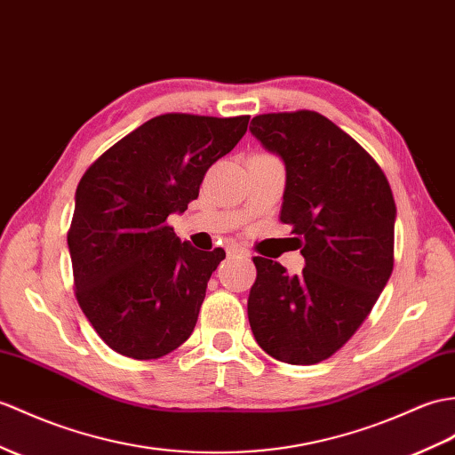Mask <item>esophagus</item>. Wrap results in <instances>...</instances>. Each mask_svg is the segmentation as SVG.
Masks as SVG:
<instances>
[{"mask_svg": "<svg viewBox=\"0 0 455 455\" xmlns=\"http://www.w3.org/2000/svg\"><path fill=\"white\" fill-rule=\"evenodd\" d=\"M227 253H228V256H242V258H248L250 256V251L246 248H242L240 244H230L227 248Z\"/></svg>", "mask_w": 455, "mask_h": 455, "instance_id": "1", "label": "esophagus"}]
</instances>
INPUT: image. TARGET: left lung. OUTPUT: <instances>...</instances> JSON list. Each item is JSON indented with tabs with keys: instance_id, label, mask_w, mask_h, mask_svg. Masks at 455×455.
I'll return each instance as SVG.
<instances>
[{
	"instance_id": "8db88e82",
	"label": "left lung",
	"mask_w": 455,
	"mask_h": 455,
	"mask_svg": "<svg viewBox=\"0 0 455 455\" xmlns=\"http://www.w3.org/2000/svg\"><path fill=\"white\" fill-rule=\"evenodd\" d=\"M250 132L284 164L281 220L306 261L289 275L253 258L251 333L281 363H322L351 339L392 275V188L374 158L318 112L261 114Z\"/></svg>"
}]
</instances>
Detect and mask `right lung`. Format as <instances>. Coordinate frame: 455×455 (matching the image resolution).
Here are the masks:
<instances>
[{"instance_id":"1","label":"right lung","mask_w":455,"mask_h":455,"mask_svg":"<svg viewBox=\"0 0 455 455\" xmlns=\"http://www.w3.org/2000/svg\"><path fill=\"white\" fill-rule=\"evenodd\" d=\"M248 120L156 116L83 174L68 232L73 279L83 314L112 351L151 361L192 335L225 250L194 248L166 219L197 199L209 166L235 149Z\"/></svg>"}]
</instances>
